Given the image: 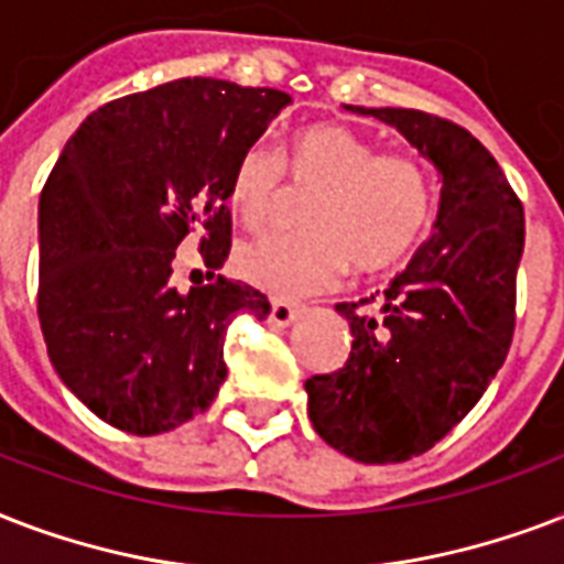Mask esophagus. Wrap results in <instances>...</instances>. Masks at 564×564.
Returning <instances> with one entry per match:
<instances>
[{
  "mask_svg": "<svg viewBox=\"0 0 564 564\" xmlns=\"http://www.w3.org/2000/svg\"><path fill=\"white\" fill-rule=\"evenodd\" d=\"M296 314H300V305L288 303V300H273V303H270L268 321L273 323V326H288Z\"/></svg>",
  "mask_w": 564,
  "mask_h": 564,
  "instance_id": "34e87169",
  "label": "esophagus"
}]
</instances>
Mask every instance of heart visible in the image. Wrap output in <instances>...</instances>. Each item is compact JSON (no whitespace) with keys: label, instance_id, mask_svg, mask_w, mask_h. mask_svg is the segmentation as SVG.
<instances>
[{"label":"heart","instance_id":"b5f03b06","mask_svg":"<svg viewBox=\"0 0 564 564\" xmlns=\"http://www.w3.org/2000/svg\"><path fill=\"white\" fill-rule=\"evenodd\" d=\"M291 187L312 191L303 232L243 243L238 270L276 296L314 294L350 268L373 276L397 268L430 229L435 194L430 170L412 152H379L341 123H312L291 138L285 159L259 141L238 155L229 176V208L247 229H264Z\"/></svg>","mask_w":564,"mask_h":564}]
</instances>
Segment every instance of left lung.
I'll return each instance as SVG.
<instances>
[{
	"label": "left lung",
	"instance_id": "1",
	"mask_svg": "<svg viewBox=\"0 0 564 564\" xmlns=\"http://www.w3.org/2000/svg\"><path fill=\"white\" fill-rule=\"evenodd\" d=\"M394 126L441 173L435 232L350 321L344 368L305 382L308 417L329 447L368 465L435 447L486 394L514 335L523 205L482 143L414 108H359Z\"/></svg>",
	"mask_w": 564,
	"mask_h": 564
}]
</instances>
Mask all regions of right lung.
Listing matches in <instances>:
<instances>
[{"instance_id":"right-lung-1","label":"right lung","mask_w":564,"mask_h":564,"mask_svg":"<svg viewBox=\"0 0 564 564\" xmlns=\"http://www.w3.org/2000/svg\"><path fill=\"white\" fill-rule=\"evenodd\" d=\"M291 102L273 87L176 78L87 117L41 194L37 317L52 368L132 435L176 430L214 403L223 344L268 296L214 276L232 247L226 191L238 155ZM200 235L209 285L178 295L175 247Z\"/></svg>"}]
</instances>
